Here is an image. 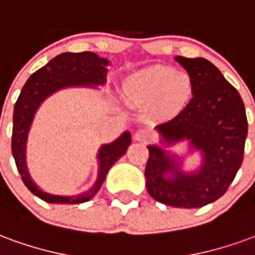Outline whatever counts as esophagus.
Masks as SVG:
<instances>
[{"instance_id":"34e87169","label":"esophagus","mask_w":255,"mask_h":255,"mask_svg":"<svg viewBox=\"0 0 255 255\" xmlns=\"http://www.w3.org/2000/svg\"><path fill=\"white\" fill-rule=\"evenodd\" d=\"M151 138H153V133L150 132L149 129H146V128L138 129V131L135 132V139L139 140V142H149Z\"/></svg>"}]
</instances>
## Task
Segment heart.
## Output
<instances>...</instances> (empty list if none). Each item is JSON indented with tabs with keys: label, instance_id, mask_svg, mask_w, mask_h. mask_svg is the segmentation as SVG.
Instances as JSON below:
<instances>
[{
	"label": "heart",
	"instance_id": "heart-1",
	"mask_svg": "<svg viewBox=\"0 0 255 255\" xmlns=\"http://www.w3.org/2000/svg\"><path fill=\"white\" fill-rule=\"evenodd\" d=\"M127 98L136 105L157 102L161 112L176 111L191 95V80L169 67H154L133 75L124 87Z\"/></svg>",
	"mask_w": 255,
	"mask_h": 255
}]
</instances>
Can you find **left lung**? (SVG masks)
<instances>
[{"instance_id":"8db88e82","label":"left lung","mask_w":255,"mask_h":255,"mask_svg":"<svg viewBox=\"0 0 255 255\" xmlns=\"http://www.w3.org/2000/svg\"><path fill=\"white\" fill-rule=\"evenodd\" d=\"M190 75L192 98L177 116L157 126L166 143L188 139L203 153L195 173L179 171L175 158L149 146L146 187L155 201L173 208H202L223 197L243 162L247 136L245 104L238 90L205 58L176 57ZM172 177L166 179L165 173Z\"/></svg>"}]
</instances>
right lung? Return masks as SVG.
Masks as SVG:
<instances>
[{"label":"right lung","instance_id":"1","mask_svg":"<svg viewBox=\"0 0 255 255\" xmlns=\"http://www.w3.org/2000/svg\"><path fill=\"white\" fill-rule=\"evenodd\" d=\"M109 64L105 58H100L91 52L63 53L54 57L52 61L35 73H32L21 89L19 98L14 104L13 128H12V154L17 166L21 180L34 195L49 203H83L90 201L101 186L105 182L108 171L119 158H122L131 143V133L126 132L113 143L105 144L100 150V172L98 179L89 191L75 197H58L50 195L36 187L30 179L25 168V140L31 126L34 113L47 95L68 86H90L104 84L106 80V65Z\"/></svg>","mask_w":255,"mask_h":255}]
</instances>
